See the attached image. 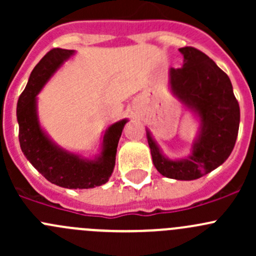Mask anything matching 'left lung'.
<instances>
[{"label":"left lung","instance_id":"obj_1","mask_svg":"<svg viewBox=\"0 0 256 256\" xmlns=\"http://www.w3.org/2000/svg\"><path fill=\"white\" fill-rule=\"evenodd\" d=\"M184 64L172 68L171 86L184 105L200 118L202 131L188 158L171 161L147 132L152 162L164 177L180 180L200 178L220 166L233 151L238 138L240 108L229 76L194 47L180 48Z\"/></svg>","mask_w":256,"mask_h":256}]
</instances>
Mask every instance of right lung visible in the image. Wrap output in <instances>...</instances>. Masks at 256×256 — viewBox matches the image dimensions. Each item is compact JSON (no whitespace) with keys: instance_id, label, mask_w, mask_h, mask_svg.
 I'll return each instance as SVG.
<instances>
[{"instance_id":"right-lung-1","label":"right lung","mask_w":256,"mask_h":256,"mask_svg":"<svg viewBox=\"0 0 256 256\" xmlns=\"http://www.w3.org/2000/svg\"><path fill=\"white\" fill-rule=\"evenodd\" d=\"M69 49L53 48L30 73L17 102L20 150L32 166L49 182L64 188H92L108 182L115 167L116 148L126 120L114 124L104 138V150L95 161H86L54 146L40 128L36 112V96L54 72L73 54Z\"/></svg>"}]
</instances>
